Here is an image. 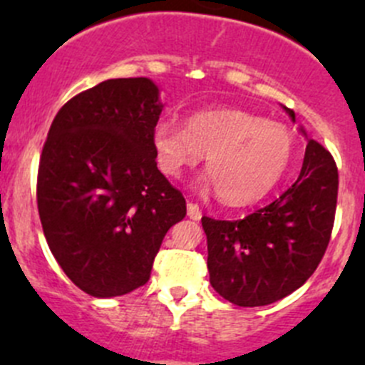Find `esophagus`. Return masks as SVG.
Listing matches in <instances>:
<instances>
[{
    "label": "esophagus",
    "mask_w": 365,
    "mask_h": 365,
    "mask_svg": "<svg viewBox=\"0 0 365 365\" xmlns=\"http://www.w3.org/2000/svg\"><path fill=\"white\" fill-rule=\"evenodd\" d=\"M187 215L192 220H200L203 213H201V208L196 203H187Z\"/></svg>",
    "instance_id": "esophagus-1"
}]
</instances>
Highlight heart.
<instances>
[{
    "label": "heart",
    "instance_id": "obj_1",
    "mask_svg": "<svg viewBox=\"0 0 365 365\" xmlns=\"http://www.w3.org/2000/svg\"><path fill=\"white\" fill-rule=\"evenodd\" d=\"M187 128L159 120L152 146L164 175L178 178L206 155L210 175L205 187H215L227 205L261 200L288 169L293 135L286 127L237 109H213L187 118Z\"/></svg>",
    "mask_w": 365,
    "mask_h": 365
}]
</instances>
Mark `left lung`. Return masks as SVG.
Wrapping results in <instances>:
<instances>
[{
  "instance_id": "obj_1",
  "label": "left lung",
  "mask_w": 365,
  "mask_h": 365,
  "mask_svg": "<svg viewBox=\"0 0 365 365\" xmlns=\"http://www.w3.org/2000/svg\"><path fill=\"white\" fill-rule=\"evenodd\" d=\"M284 111L295 121L293 109ZM337 185L332 155L307 139L300 175L277 200L240 220L203 217L212 288L240 307L274 304L300 288L330 242Z\"/></svg>"
}]
</instances>
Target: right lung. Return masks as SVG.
Instances as JSON below:
<instances>
[{
  "label": "right lung",
  "instance_id": "1",
  "mask_svg": "<svg viewBox=\"0 0 365 365\" xmlns=\"http://www.w3.org/2000/svg\"><path fill=\"white\" fill-rule=\"evenodd\" d=\"M164 109L148 77L108 79L70 98L47 134L36 203L51 252L97 298L146 284L182 192L157 168L152 130Z\"/></svg>",
  "mask_w": 365,
  "mask_h": 365
}]
</instances>
